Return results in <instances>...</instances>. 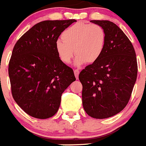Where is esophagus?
Returning <instances> with one entry per match:
<instances>
[{
  "label": "esophagus",
  "instance_id": "34e87169",
  "mask_svg": "<svg viewBox=\"0 0 146 146\" xmlns=\"http://www.w3.org/2000/svg\"><path fill=\"white\" fill-rule=\"evenodd\" d=\"M79 73H80V71H79L78 69H75V70H74V74H75V76H76V79L78 78Z\"/></svg>",
  "mask_w": 146,
  "mask_h": 146
}]
</instances>
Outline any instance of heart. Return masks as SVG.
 Segmentation results:
<instances>
[{
    "mask_svg": "<svg viewBox=\"0 0 146 146\" xmlns=\"http://www.w3.org/2000/svg\"><path fill=\"white\" fill-rule=\"evenodd\" d=\"M61 38L62 40H57L55 44L58 57L62 62L68 64L75 52L78 66L98 61L106 43V34L101 26L84 23L69 27L63 32Z\"/></svg>",
    "mask_w": 146,
    "mask_h": 146,
    "instance_id": "1",
    "label": "heart"
}]
</instances>
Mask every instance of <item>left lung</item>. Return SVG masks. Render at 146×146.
<instances>
[{
  "instance_id": "8db88e82",
  "label": "left lung",
  "mask_w": 146,
  "mask_h": 146,
  "mask_svg": "<svg viewBox=\"0 0 146 146\" xmlns=\"http://www.w3.org/2000/svg\"><path fill=\"white\" fill-rule=\"evenodd\" d=\"M104 29L106 43L99 59L79 74L82 85V106L95 119L118 114L127 105L138 73L136 52L131 42L116 24L91 20Z\"/></svg>"
}]
</instances>
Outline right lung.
<instances>
[{
  "instance_id": "right-lung-1",
  "label": "right lung",
  "mask_w": 146,
  "mask_h": 146,
  "mask_svg": "<svg viewBox=\"0 0 146 146\" xmlns=\"http://www.w3.org/2000/svg\"><path fill=\"white\" fill-rule=\"evenodd\" d=\"M76 20H45L17 40L8 65L13 99L27 114L53 117L65 90L76 80L71 68L61 61L55 44L61 32Z\"/></svg>"
}]
</instances>
